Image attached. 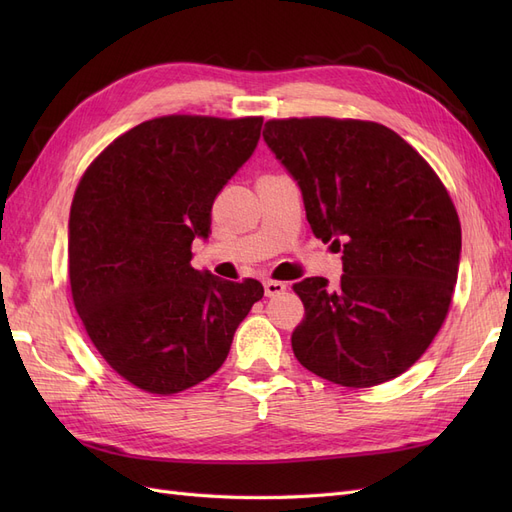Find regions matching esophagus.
I'll use <instances>...</instances> for the list:
<instances>
[{"mask_svg":"<svg viewBox=\"0 0 512 512\" xmlns=\"http://www.w3.org/2000/svg\"><path fill=\"white\" fill-rule=\"evenodd\" d=\"M286 282H277V280H267L265 282V294L267 297H277V294L286 292Z\"/></svg>","mask_w":512,"mask_h":512,"instance_id":"obj_1","label":"esophagus"}]
</instances>
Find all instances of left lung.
Segmentation results:
<instances>
[{"label": "left lung", "mask_w": 512, "mask_h": 512, "mask_svg": "<svg viewBox=\"0 0 512 512\" xmlns=\"http://www.w3.org/2000/svg\"><path fill=\"white\" fill-rule=\"evenodd\" d=\"M267 145L297 179L314 235L342 252L335 288L305 277L292 352L312 374L367 389L410 369L444 324L459 271L461 224L444 183L376 121L288 117Z\"/></svg>", "instance_id": "obj_1"}]
</instances>
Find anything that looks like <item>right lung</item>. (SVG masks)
Wrapping results in <instances>:
<instances>
[{
  "label": "right lung",
  "instance_id": "obj_1",
  "mask_svg": "<svg viewBox=\"0 0 512 512\" xmlns=\"http://www.w3.org/2000/svg\"><path fill=\"white\" fill-rule=\"evenodd\" d=\"M262 117L164 115L138 123L87 166L70 207L68 271L76 312L115 374L175 395L226 361L265 288L196 271L213 200L252 156Z\"/></svg>",
  "mask_w": 512,
  "mask_h": 512
}]
</instances>
